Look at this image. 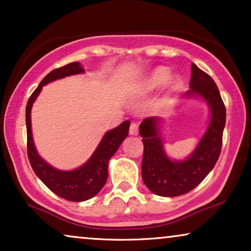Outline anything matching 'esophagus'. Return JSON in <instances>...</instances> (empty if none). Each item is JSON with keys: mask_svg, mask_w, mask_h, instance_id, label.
I'll return each instance as SVG.
<instances>
[{"mask_svg": "<svg viewBox=\"0 0 251 251\" xmlns=\"http://www.w3.org/2000/svg\"><path fill=\"white\" fill-rule=\"evenodd\" d=\"M129 133L131 136H137V135H138V125H137L136 122H132L131 125H130Z\"/></svg>", "mask_w": 251, "mask_h": 251, "instance_id": "esophagus-1", "label": "esophagus"}]
</instances>
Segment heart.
Segmentation results:
<instances>
[{"instance_id": "1", "label": "heart", "mask_w": 251, "mask_h": 251, "mask_svg": "<svg viewBox=\"0 0 251 251\" xmlns=\"http://www.w3.org/2000/svg\"><path fill=\"white\" fill-rule=\"evenodd\" d=\"M170 71L168 70L167 67H156L154 68L152 72H150L149 74L146 75L145 78L140 83L139 90L142 94H151V92H154L157 89L162 87V85L167 82L166 87V95L164 97L170 98L175 92L179 90L181 85V78L179 76H171L169 78ZM168 81H167L166 80Z\"/></svg>"}]
</instances>
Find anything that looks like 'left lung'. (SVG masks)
<instances>
[{"label": "left lung", "mask_w": 251, "mask_h": 251, "mask_svg": "<svg viewBox=\"0 0 251 251\" xmlns=\"http://www.w3.org/2000/svg\"><path fill=\"white\" fill-rule=\"evenodd\" d=\"M191 90L184 99L199 98L208 105L210 118L207 129L193 152L184 160H174L163 149V120L151 116L140 123L144 155V184L160 197H178L193 190L208 176L217 162L222 150L226 109L215 81L194 63L191 66Z\"/></svg>", "instance_id": "left-lung-1"}]
</instances>
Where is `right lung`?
<instances>
[{
	"instance_id": "add662e5",
	"label": "right lung",
	"mask_w": 251,
	"mask_h": 251,
	"mask_svg": "<svg viewBox=\"0 0 251 251\" xmlns=\"http://www.w3.org/2000/svg\"><path fill=\"white\" fill-rule=\"evenodd\" d=\"M84 68L77 61L65 65L50 72L35 89L28 99L26 106V128H27V154L34 173L42 180L46 186L65 200L81 202L94 198L104 186L108 177V161L114 155L123 140L129 133L130 122L125 121L116 128L105 132L97 149L89 157L87 162L73 170H59L44 161L34 144L32 133L30 112L34 101L40 95L42 87L59 78L71 75L84 73Z\"/></svg>"
}]
</instances>
